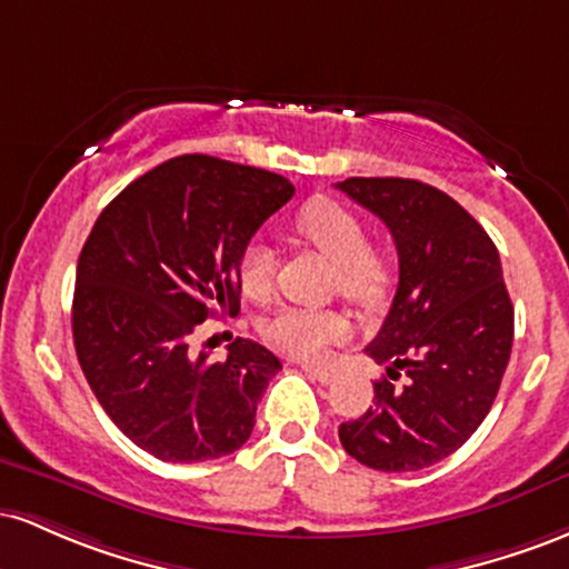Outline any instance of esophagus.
Returning a JSON list of instances; mask_svg holds the SVG:
<instances>
[{"label": "esophagus", "instance_id": "34e87169", "mask_svg": "<svg viewBox=\"0 0 569 569\" xmlns=\"http://www.w3.org/2000/svg\"><path fill=\"white\" fill-rule=\"evenodd\" d=\"M305 375L312 377L316 382L321 385H331L337 380V369H326V367H312V363H305Z\"/></svg>", "mask_w": 569, "mask_h": 569}]
</instances>
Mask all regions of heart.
<instances>
[{
	"label": "heart",
	"mask_w": 569,
	"mask_h": 569,
	"mask_svg": "<svg viewBox=\"0 0 569 569\" xmlns=\"http://www.w3.org/2000/svg\"><path fill=\"white\" fill-rule=\"evenodd\" d=\"M297 240L316 248L335 264V291L361 307H377L393 283L388 253L367 243V227L337 202H307L291 224ZM238 286L253 302H267L276 286V257L262 243H251L238 262ZM350 323L337 310L286 307L264 326V339L291 358H321L329 345L348 337Z\"/></svg>",
	"instance_id": "b5f03b06"
}]
</instances>
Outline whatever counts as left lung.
<instances>
[{"label": "left lung", "mask_w": 569, "mask_h": 569, "mask_svg": "<svg viewBox=\"0 0 569 569\" xmlns=\"http://www.w3.org/2000/svg\"><path fill=\"white\" fill-rule=\"evenodd\" d=\"M337 187L385 221L398 251L393 305L367 348L388 377L339 441L375 471H420L471 439L500 390L513 345L500 253L460 202L422 181L352 176ZM401 370L408 382L390 383Z\"/></svg>", "instance_id": "left-lung-1"}]
</instances>
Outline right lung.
I'll return each instance as SVG.
<instances>
[{
  "label": "right lung",
  "instance_id": "1",
  "mask_svg": "<svg viewBox=\"0 0 569 569\" xmlns=\"http://www.w3.org/2000/svg\"><path fill=\"white\" fill-rule=\"evenodd\" d=\"M291 194L278 173L181 154L130 181L84 240L77 358L114 426L162 462L217 460L251 436L280 361L240 337L227 361H208L192 335L240 310V257Z\"/></svg>",
  "mask_w": 569,
  "mask_h": 569
}]
</instances>
